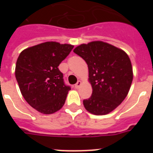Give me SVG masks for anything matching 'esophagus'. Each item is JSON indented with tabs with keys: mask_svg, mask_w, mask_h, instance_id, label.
<instances>
[{
	"mask_svg": "<svg viewBox=\"0 0 153 153\" xmlns=\"http://www.w3.org/2000/svg\"><path fill=\"white\" fill-rule=\"evenodd\" d=\"M81 85H82V82H81V81H78L77 83H76L75 84V88L76 89H79V87H80V86Z\"/></svg>",
	"mask_w": 153,
	"mask_h": 153,
	"instance_id": "1",
	"label": "esophagus"
}]
</instances>
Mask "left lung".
I'll return each mask as SVG.
<instances>
[{"label": "left lung", "mask_w": 153, "mask_h": 153, "mask_svg": "<svg viewBox=\"0 0 153 153\" xmlns=\"http://www.w3.org/2000/svg\"><path fill=\"white\" fill-rule=\"evenodd\" d=\"M74 52L88 65L93 93L83 100L92 114L106 115L120 105L129 93L133 78L132 63L126 53L103 41L80 44Z\"/></svg>", "instance_id": "1"}]
</instances>
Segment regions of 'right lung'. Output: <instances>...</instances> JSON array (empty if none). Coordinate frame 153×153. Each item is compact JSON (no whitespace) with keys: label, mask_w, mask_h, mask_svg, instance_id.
Instances as JSON below:
<instances>
[{"label":"right lung","mask_w":153,"mask_h":153,"mask_svg":"<svg viewBox=\"0 0 153 153\" xmlns=\"http://www.w3.org/2000/svg\"><path fill=\"white\" fill-rule=\"evenodd\" d=\"M73 48L71 44L48 41L28 47L19 55L16 79L25 100L36 111L52 114L64 105L70 87L64 84L58 67Z\"/></svg>","instance_id":"obj_1"}]
</instances>
